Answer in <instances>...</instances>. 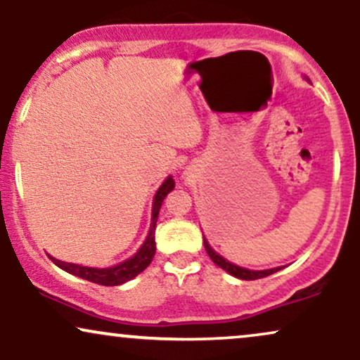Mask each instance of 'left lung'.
Returning <instances> with one entry per match:
<instances>
[{"instance_id":"8db88e82","label":"left lung","mask_w":360,"mask_h":360,"mask_svg":"<svg viewBox=\"0 0 360 360\" xmlns=\"http://www.w3.org/2000/svg\"><path fill=\"white\" fill-rule=\"evenodd\" d=\"M309 82L308 77H304ZM203 243H205V249L208 252L210 259L213 260L214 264H217L218 267H221L223 271L229 272L230 276H233V278L237 279H243V281H254V279H260V278H266V276H271L274 274V272H278L283 269V267H272V269H264V271H252V269H247V267H240L237 266V264H232L230 260H226L223 255L218 254L217 250H213V247L210 245V242L206 240L203 237Z\"/></svg>"}]
</instances>
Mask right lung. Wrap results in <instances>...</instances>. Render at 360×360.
<instances>
[{
  "label": "right lung",
  "mask_w": 360,
  "mask_h": 360,
  "mask_svg": "<svg viewBox=\"0 0 360 360\" xmlns=\"http://www.w3.org/2000/svg\"><path fill=\"white\" fill-rule=\"evenodd\" d=\"M174 179L172 176H167L164 179V183L160 184V188L157 189L154 201H152V218H150V230H148L147 238L143 240L140 249L135 252L131 257H128L123 262L115 264L111 267H88V266H81V264H72V262H64V260H57L52 255H49L53 264L57 267H60L62 271L69 272V274L77 276V278L91 281V283L101 284V286H120V284L127 283V281L137 278V276L142 272L146 267H148V264L152 262L155 254V225H157V218H159V210L162 206L164 198L167 196L169 193L174 189Z\"/></svg>",
  "instance_id": "obj_1"
}]
</instances>
